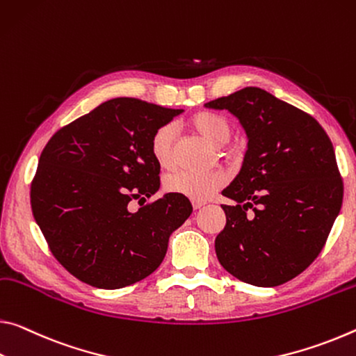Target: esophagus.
Returning a JSON list of instances; mask_svg holds the SVG:
<instances>
[{
    "mask_svg": "<svg viewBox=\"0 0 356 356\" xmlns=\"http://www.w3.org/2000/svg\"><path fill=\"white\" fill-rule=\"evenodd\" d=\"M191 204H193L195 209H200L202 206H206V201H201V200H191Z\"/></svg>",
    "mask_w": 356,
    "mask_h": 356,
    "instance_id": "esophagus-1",
    "label": "esophagus"
}]
</instances>
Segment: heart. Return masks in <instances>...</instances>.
<instances>
[{"label":"heart","instance_id":"heart-1","mask_svg":"<svg viewBox=\"0 0 356 356\" xmlns=\"http://www.w3.org/2000/svg\"><path fill=\"white\" fill-rule=\"evenodd\" d=\"M190 127L213 147H222L231 138V127L228 120L212 112H200L190 120ZM174 131L169 125L160 127L152 136L150 152L158 166L169 169L174 163L172 155ZM227 176L222 171L211 172H184L177 171L166 177V188L171 193L187 196L190 200L204 201L211 198L218 187H222Z\"/></svg>","mask_w":356,"mask_h":356}]
</instances>
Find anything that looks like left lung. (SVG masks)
I'll return each instance as SVG.
<instances>
[{
    "label": "left lung",
    "mask_w": 356,
    "mask_h": 356,
    "mask_svg": "<svg viewBox=\"0 0 356 356\" xmlns=\"http://www.w3.org/2000/svg\"><path fill=\"white\" fill-rule=\"evenodd\" d=\"M204 107L228 111L247 136L238 176L222 191L236 206H222L218 261L245 284H285L317 258L339 216L343 187L328 134L314 117L258 87Z\"/></svg>",
    "instance_id": "1"
}]
</instances>
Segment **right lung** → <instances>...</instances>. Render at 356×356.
I'll return each mask as SVG.
<instances>
[{"instance_id":"add662e5","label":"right lung","mask_w":356,"mask_h":356,"mask_svg":"<svg viewBox=\"0 0 356 356\" xmlns=\"http://www.w3.org/2000/svg\"><path fill=\"white\" fill-rule=\"evenodd\" d=\"M184 109L114 98L56 131L31 182L33 216L61 266L97 289L150 275L169 236L190 217L187 196L165 193L133 212L129 201L160 188L152 136Z\"/></svg>"}]
</instances>
